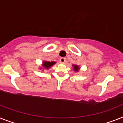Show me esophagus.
Masks as SVG:
<instances>
[{"instance_id":"34e87169","label":"esophagus","mask_w":123,"mask_h":123,"mask_svg":"<svg viewBox=\"0 0 123 123\" xmlns=\"http://www.w3.org/2000/svg\"><path fill=\"white\" fill-rule=\"evenodd\" d=\"M60 62L61 63H66V58H61L60 59Z\"/></svg>"}]
</instances>
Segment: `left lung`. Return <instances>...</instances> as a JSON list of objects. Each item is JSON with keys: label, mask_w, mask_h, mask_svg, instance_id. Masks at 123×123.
Instances as JSON below:
<instances>
[{"label": "left lung", "mask_w": 123, "mask_h": 123, "mask_svg": "<svg viewBox=\"0 0 123 123\" xmlns=\"http://www.w3.org/2000/svg\"><path fill=\"white\" fill-rule=\"evenodd\" d=\"M74 70L75 71V72H79V69H80V68H79V67L78 65H74Z\"/></svg>", "instance_id": "obj_1"}]
</instances>
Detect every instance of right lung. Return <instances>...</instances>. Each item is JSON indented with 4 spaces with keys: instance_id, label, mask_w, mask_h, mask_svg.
Listing matches in <instances>:
<instances>
[{
    "instance_id": "right-lung-1",
    "label": "right lung",
    "mask_w": 123,
    "mask_h": 123,
    "mask_svg": "<svg viewBox=\"0 0 123 123\" xmlns=\"http://www.w3.org/2000/svg\"><path fill=\"white\" fill-rule=\"evenodd\" d=\"M56 62H46V61H44L43 62V68L45 69H48L53 66L54 64H55Z\"/></svg>"
}]
</instances>
